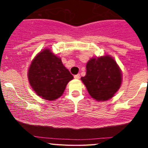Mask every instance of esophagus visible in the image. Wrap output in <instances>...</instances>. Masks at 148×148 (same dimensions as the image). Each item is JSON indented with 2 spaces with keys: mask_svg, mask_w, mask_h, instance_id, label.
I'll return each mask as SVG.
<instances>
[{
  "mask_svg": "<svg viewBox=\"0 0 148 148\" xmlns=\"http://www.w3.org/2000/svg\"><path fill=\"white\" fill-rule=\"evenodd\" d=\"M79 78H80V74H76V75L74 76V79H79Z\"/></svg>",
  "mask_w": 148,
  "mask_h": 148,
  "instance_id": "obj_1",
  "label": "esophagus"
}]
</instances>
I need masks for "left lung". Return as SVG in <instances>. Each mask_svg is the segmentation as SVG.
<instances>
[{
  "instance_id": "1",
  "label": "left lung",
  "mask_w": 148,
  "mask_h": 148,
  "mask_svg": "<svg viewBox=\"0 0 148 148\" xmlns=\"http://www.w3.org/2000/svg\"><path fill=\"white\" fill-rule=\"evenodd\" d=\"M81 79L92 97L104 101L113 97L120 89L121 70L110 56L92 58L86 64V76Z\"/></svg>"
}]
</instances>
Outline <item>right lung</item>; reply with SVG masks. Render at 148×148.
I'll use <instances>...</instances> for the list:
<instances>
[{
	"label": "right lung",
	"mask_w": 148,
	"mask_h": 148,
	"mask_svg": "<svg viewBox=\"0 0 148 148\" xmlns=\"http://www.w3.org/2000/svg\"><path fill=\"white\" fill-rule=\"evenodd\" d=\"M33 90L42 99H57L63 94L66 86L74 76L50 49H44L35 56L28 72Z\"/></svg>",
	"instance_id": "1"
}]
</instances>
